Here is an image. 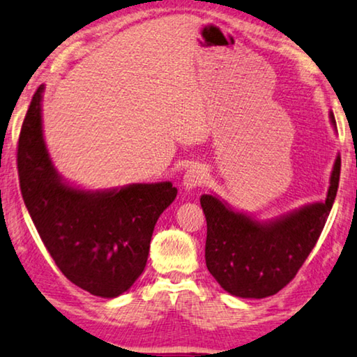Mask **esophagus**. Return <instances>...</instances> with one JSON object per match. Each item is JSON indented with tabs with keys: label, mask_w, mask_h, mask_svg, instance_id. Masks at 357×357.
I'll return each mask as SVG.
<instances>
[{
	"label": "esophagus",
	"mask_w": 357,
	"mask_h": 357,
	"mask_svg": "<svg viewBox=\"0 0 357 357\" xmlns=\"http://www.w3.org/2000/svg\"><path fill=\"white\" fill-rule=\"evenodd\" d=\"M206 180V170L201 166H191L183 175V187L187 190H193L204 183Z\"/></svg>",
	"instance_id": "34e87169"
}]
</instances>
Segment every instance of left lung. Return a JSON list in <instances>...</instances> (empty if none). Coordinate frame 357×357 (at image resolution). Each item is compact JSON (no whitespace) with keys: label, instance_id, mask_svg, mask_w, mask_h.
I'll return each mask as SVG.
<instances>
[{"label":"left lung","instance_id":"obj_1","mask_svg":"<svg viewBox=\"0 0 357 357\" xmlns=\"http://www.w3.org/2000/svg\"><path fill=\"white\" fill-rule=\"evenodd\" d=\"M335 126V117L330 114ZM342 159L337 156L324 203L259 222L230 209L213 195L201 196L208 222L206 266L234 296L266 298L287 287L316 246L337 196Z\"/></svg>","mask_w":357,"mask_h":357}]
</instances>
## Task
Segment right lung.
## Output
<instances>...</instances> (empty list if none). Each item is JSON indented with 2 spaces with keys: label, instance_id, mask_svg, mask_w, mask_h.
Here are the masks:
<instances>
[{
  "label": "right lung",
  "instance_id": "right-lung-1",
  "mask_svg": "<svg viewBox=\"0 0 357 357\" xmlns=\"http://www.w3.org/2000/svg\"><path fill=\"white\" fill-rule=\"evenodd\" d=\"M41 93L43 85L30 101L17 143L24 203L66 278L95 296L116 298L144 271L154 225L177 188L170 182L105 191L67 185L45 144Z\"/></svg>",
  "mask_w": 357,
  "mask_h": 357
}]
</instances>
